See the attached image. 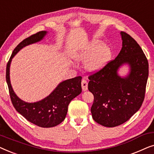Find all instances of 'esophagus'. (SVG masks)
<instances>
[{
    "mask_svg": "<svg viewBox=\"0 0 154 154\" xmlns=\"http://www.w3.org/2000/svg\"><path fill=\"white\" fill-rule=\"evenodd\" d=\"M81 86L82 89H83V91H86L88 90V82L85 81V80H83L81 82Z\"/></svg>",
    "mask_w": 154,
    "mask_h": 154,
    "instance_id": "obj_1",
    "label": "esophagus"
}]
</instances>
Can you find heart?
<instances>
[{
	"label": "heart",
	"instance_id": "1",
	"mask_svg": "<svg viewBox=\"0 0 154 154\" xmlns=\"http://www.w3.org/2000/svg\"><path fill=\"white\" fill-rule=\"evenodd\" d=\"M71 57L77 62H84L88 73H95L105 68L112 57L110 46L99 39H92L87 43L78 46L71 52Z\"/></svg>",
	"mask_w": 154,
	"mask_h": 154
}]
</instances>
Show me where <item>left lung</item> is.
<instances>
[{
	"label": "left lung",
	"mask_w": 154,
	"mask_h": 154,
	"mask_svg": "<svg viewBox=\"0 0 154 154\" xmlns=\"http://www.w3.org/2000/svg\"><path fill=\"white\" fill-rule=\"evenodd\" d=\"M122 48L115 60L102 71L90 75L88 90L94 95L92 119L104 127L113 128L128 121L142 106L149 75V63L135 40L120 33ZM129 68L122 77V66Z\"/></svg>",
	"instance_id": "1"
}]
</instances>
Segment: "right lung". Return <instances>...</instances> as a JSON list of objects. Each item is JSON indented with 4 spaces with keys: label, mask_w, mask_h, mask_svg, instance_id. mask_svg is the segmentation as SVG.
Wrapping results in <instances>:
<instances>
[{
    "label": "right lung",
    "mask_w": 154,
    "mask_h": 154,
    "mask_svg": "<svg viewBox=\"0 0 154 154\" xmlns=\"http://www.w3.org/2000/svg\"><path fill=\"white\" fill-rule=\"evenodd\" d=\"M48 33L40 31L21 42L14 48L6 67V81L14 107L27 121L41 128H52L62 123L66 118L69 103L82 92V77L78 76L61 82L49 95L35 102H25L14 92L10 77L12 60L23 48L42 41Z\"/></svg>",
    "instance_id": "add662e5"
}]
</instances>
